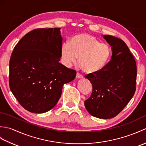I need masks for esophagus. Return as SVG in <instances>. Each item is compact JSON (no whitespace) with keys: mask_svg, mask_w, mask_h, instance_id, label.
I'll use <instances>...</instances> for the list:
<instances>
[{"mask_svg":"<svg viewBox=\"0 0 146 146\" xmlns=\"http://www.w3.org/2000/svg\"><path fill=\"white\" fill-rule=\"evenodd\" d=\"M76 78H78V79H81V78H83V76L81 75V74L79 73H76Z\"/></svg>","mask_w":146,"mask_h":146,"instance_id":"esophagus-1","label":"esophagus"}]
</instances>
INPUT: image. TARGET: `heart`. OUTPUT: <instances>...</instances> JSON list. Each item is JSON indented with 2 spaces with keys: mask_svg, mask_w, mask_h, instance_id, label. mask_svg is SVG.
<instances>
[{
  "mask_svg": "<svg viewBox=\"0 0 146 146\" xmlns=\"http://www.w3.org/2000/svg\"><path fill=\"white\" fill-rule=\"evenodd\" d=\"M62 61L65 66L78 64L86 73H95L106 66L111 56V48L89 35H77L69 42H64L61 49Z\"/></svg>",
  "mask_w": 146,
  "mask_h": 146,
  "instance_id": "1",
  "label": "heart"
}]
</instances>
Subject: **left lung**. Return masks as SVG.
I'll return each instance as SVG.
<instances>
[{
  "label": "left lung",
  "mask_w": 146,
  "mask_h": 146,
  "mask_svg": "<svg viewBox=\"0 0 146 146\" xmlns=\"http://www.w3.org/2000/svg\"><path fill=\"white\" fill-rule=\"evenodd\" d=\"M104 38L111 46V59L101 71L85 76L93 88L85 106L92 116L108 119L117 115L134 96L137 66L124 41L110 35Z\"/></svg>",
  "instance_id": "left-lung-1"
}]
</instances>
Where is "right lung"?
<instances>
[{"label": "right lung", "mask_w": 146, "mask_h": 146, "mask_svg": "<svg viewBox=\"0 0 146 146\" xmlns=\"http://www.w3.org/2000/svg\"><path fill=\"white\" fill-rule=\"evenodd\" d=\"M60 28H40L27 33L14 48L9 61V86L22 107L42 113L53 108L65 83L76 71L60 62Z\"/></svg>", "instance_id": "add662e5"}]
</instances>
